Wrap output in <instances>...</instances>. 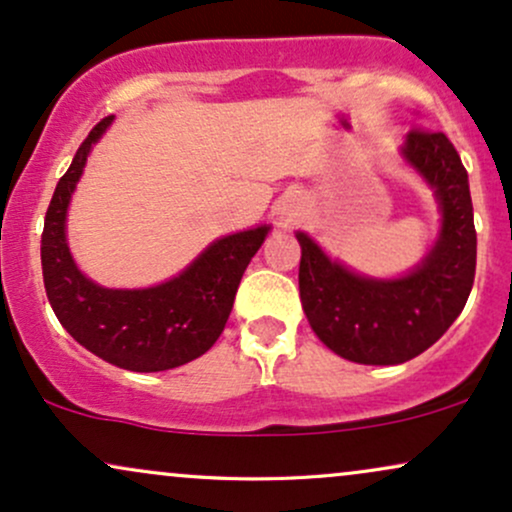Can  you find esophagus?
I'll return each mask as SVG.
<instances>
[{
	"label": "esophagus",
	"instance_id": "esophagus-1",
	"mask_svg": "<svg viewBox=\"0 0 512 512\" xmlns=\"http://www.w3.org/2000/svg\"><path fill=\"white\" fill-rule=\"evenodd\" d=\"M303 209H305L303 199L298 195H289L286 199H281L279 204H276V216H279L281 226H289V223L301 219Z\"/></svg>",
	"mask_w": 512,
	"mask_h": 512
}]
</instances>
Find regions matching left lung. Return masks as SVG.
Returning <instances> with one entry per match:
<instances>
[{
    "label": "left lung",
    "mask_w": 512,
    "mask_h": 512,
    "mask_svg": "<svg viewBox=\"0 0 512 512\" xmlns=\"http://www.w3.org/2000/svg\"><path fill=\"white\" fill-rule=\"evenodd\" d=\"M402 156L433 187L443 214L436 245L407 276H361L296 233L298 286L310 327L334 354L366 366H397L436 344L462 313L477 269L469 180L455 146L443 132L411 129Z\"/></svg>",
    "instance_id": "1"
}]
</instances>
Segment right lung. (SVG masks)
<instances>
[{"label":"right lung","mask_w":512,"mask_h":512,"mask_svg":"<svg viewBox=\"0 0 512 512\" xmlns=\"http://www.w3.org/2000/svg\"><path fill=\"white\" fill-rule=\"evenodd\" d=\"M110 122L113 115L88 132L50 199L40 240L45 293L64 330L103 361L134 373L178 368L207 354L221 337L243 272L267 238L269 226L214 240L185 272L151 289L93 284L72 260L64 223L91 146Z\"/></svg>","instance_id":"add662e5"}]
</instances>
